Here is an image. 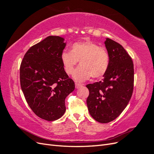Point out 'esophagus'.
<instances>
[{
	"mask_svg": "<svg viewBox=\"0 0 154 154\" xmlns=\"http://www.w3.org/2000/svg\"><path fill=\"white\" fill-rule=\"evenodd\" d=\"M82 83H77V82H76L75 83V86H76V88H80L81 87H82Z\"/></svg>",
	"mask_w": 154,
	"mask_h": 154,
	"instance_id": "1",
	"label": "esophagus"
}]
</instances>
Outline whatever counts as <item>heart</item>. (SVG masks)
<instances>
[{
    "mask_svg": "<svg viewBox=\"0 0 154 154\" xmlns=\"http://www.w3.org/2000/svg\"><path fill=\"white\" fill-rule=\"evenodd\" d=\"M61 60L68 74L73 72L80 61L81 66L74 71L73 78L76 81L83 82L91 76L94 78L103 76L109 69L110 58L106 48L93 42L85 41L73 44L71 51H63Z\"/></svg>",
    "mask_w": 154,
    "mask_h": 154,
    "instance_id": "b5f03b06",
    "label": "heart"
}]
</instances>
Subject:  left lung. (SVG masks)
<instances>
[{"instance_id": "1", "label": "left lung", "mask_w": 154, "mask_h": 154, "mask_svg": "<svg viewBox=\"0 0 154 154\" xmlns=\"http://www.w3.org/2000/svg\"><path fill=\"white\" fill-rule=\"evenodd\" d=\"M110 58L109 69L102 81L88 84V110L97 122L107 123L122 112L134 88V63L122 45L110 38L105 42Z\"/></svg>"}]
</instances>
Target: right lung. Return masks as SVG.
Wrapping results in <instances>:
<instances>
[{"instance_id": "right-lung-1", "label": "right lung", "mask_w": 154, "mask_h": 154, "mask_svg": "<svg viewBox=\"0 0 154 154\" xmlns=\"http://www.w3.org/2000/svg\"><path fill=\"white\" fill-rule=\"evenodd\" d=\"M64 38L49 36L31 47L20 67V81L26 100L39 118L53 122L64 114L65 100L75 88L64 70L61 54Z\"/></svg>"}]
</instances>
